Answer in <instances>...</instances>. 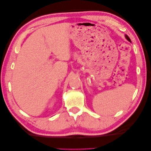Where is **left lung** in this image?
<instances>
[{"label":"left lung","mask_w":151,"mask_h":151,"mask_svg":"<svg viewBox=\"0 0 151 151\" xmlns=\"http://www.w3.org/2000/svg\"><path fill=\"white\" fill-rule=\"evenodd\" d=\"M126 38L127 39V40H128L129 42H131V40H130V38H129V37H128V36H127V35H126Z\"/></svg>","instance_id":"8db88e82"}]
</instances>
